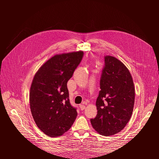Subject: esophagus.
<instances>
[{
  "label": "esophagus",
  "instance_id": "34e87169",
  "mask_svg": "<svg viewBox=\"0 0 159 159\" xmlns=\"http://www.w3.org/2000/svg\"><path fill=\"white\" fill-rule=\"evenodd\" d=\"M80 107L81 110H84L85 109V105L84 104H80Z\"/></svg>",
  "mask_w": 159,
  "mask_h": 159
}]
</instances>
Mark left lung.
Returning <instances> with one entry per match:
<instances>
[{
  "label": "left lung",
  "mask_w": 159,
  "mask_h": 159,
  "mask_svg": "<svg viewBox=\"0 0 159 159\" xmlns=\"http://www.w3.org/2000/svg\"><path fill=\"white\" fill-rule=\"evenodd\" d=\"M96 101L98 114L91 119L93 129L103 136L119 133L131 119L134 103V88L131 74L121 61L105 56Z\"/></svg>",
  "instance_id": "1"
}]
</instances>
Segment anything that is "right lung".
<instances>
[{
  "mask_svg": "<svg viewBox=\"0 0 159 159\" xmlns=\"http://www.w3.org/2000/svg\"><path fill=\"white\" fill-rule=\"evenodd\" d=\"M82 51L53 56L36 72L30 88L34 120L48 136H61L76 119L77 109L70 102L67 83L83 58Z\"/></svg>",
  "mask_w": 159,
  "mask_h": 159,
  "instance_id": "1",
  "label": "right lung"
}]
</instances>
